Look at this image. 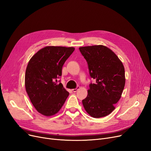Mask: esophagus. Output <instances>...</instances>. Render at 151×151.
<instances>
[{"label": "esophagus", "mask_w": 151, "mask_h": 151, "mask_svg": "<svg viewBox=\"0 0 151 151\" xmlns=\"http://www.w3.org/2000/svg\"><path fill=\"white\" fill-rule=\"evenodd\" d=\"M79 89H80V86H78L75 89H72V91H73V92H76Z\"/></svg>", "instance_id": "esophagus-1"}]
</instances>
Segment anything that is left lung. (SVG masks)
<instances>
[{"label":"left lung","instance_id":"left-lung-1","mask_svg":"<svg viewBox=\"0 0 151 151\" xmlns=\"http://www.w3.org/2000/svg\"><path fill=\"white\" fill-rule=\"evenodd\" d=\"M86 59L90 76L95 83L89 84L88 96L82 101L84 109L94 118L110 114L120 99L125 84L124 68L114 52L102 45L79 48Z\"/></svg>","mask_w":151,"mask_h":151}]
</instances>
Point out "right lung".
<instances>
[{
    "label": "right lung",
    "instance_id": "obj_1",
    "mask_svg": "<svg viewBox=\"0 0 151 151\" xmlns=\"http://www.w3.org/2000/svg\"><path fill=\"white\" fill-rule=\"evenodd\" d=\"M74 50L73 47L47 46L36 52L28 62L26 91L33 106L43 115L56 114L69 95L57 79L62 76L64 63Z\"/></svg>",
    "mask_w": 151,
    "mask_h": 151
}]
</instances>
